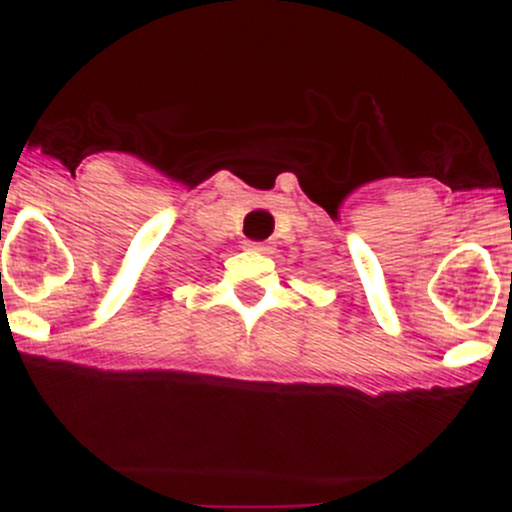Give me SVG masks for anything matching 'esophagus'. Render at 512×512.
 Listing matches in <instances>:
<instances>
[{
  "label": "esophagus",
  "mask_w": 512,
  "mask_h": 512,
  "mask_svg": "<svg viewBox=\"0 0 512 512\" xmlns=\"http://www.w3.org/2000/svg\"><path fill=\"white\" fill-rule=\"evenodd\" d=\"M247 250L252 252H270V242H257V240H247L245 242Z\"/></svg>",
  "instance_id": "esophagus-1"
}]
</instances>
